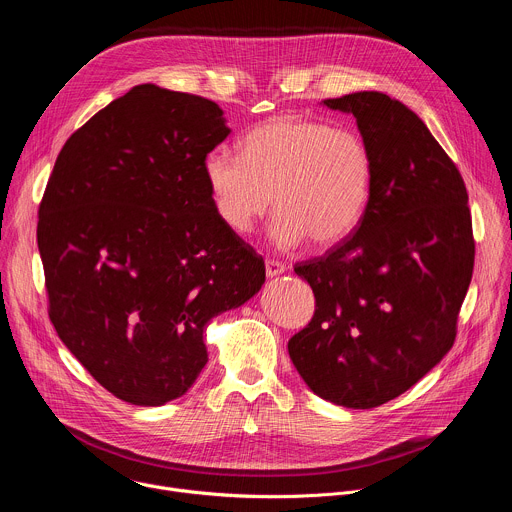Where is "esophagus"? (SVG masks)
Masks as SVG:
<instances>
[{
	"label": "esophagus",
	"mask_w": 512,
	"mask_h": 512,
	"mask_svg": "<svg viewBox=\"0 0 512 512\" xmlns=\"http://www.w3.org/2000/svg\"><path fill=\"white\" fill-rule=\"evenodd\" d=\"M265 273H267V277L269 279H273V277H277V275H281V273H285V267H283V263H279V261H265Z\"/></svg>",
	"instance_id": "34e87169"
}]
</instances>
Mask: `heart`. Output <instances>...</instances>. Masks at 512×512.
<instances>
[{
    "label": "heart",
    "instance_id": "heart-1",
    "mask_svg": "<svg viewBox=\"0 0 512 512\" xmlns=\"http://www.w3.org/2000/svg\"><path fill=\"white\" fill-rule=\"evenodd\" d=\"M204 176L218 218L233 233H251L275 202L269 237L277 247L294 249L308 239L334 247L367 214L375 164L356 131L279 115L245 135L243 154L212 150Z\"/></svg>",
    "mask_w": 512,
    "mask_h": 512
}]
</instances>
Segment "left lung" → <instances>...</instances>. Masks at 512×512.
<instances>
[{"label": "left lung", "instance_id": "left-lung-1", "mask_svg": "<svg viewBox=\"0 0 512 512\" xmlns=\"http://www.w3.org/2000/svg\"><path fill=\"white\" fill-rule=\"evenodd\" d=\"M322 105L354 115L373 154V194L348 239L296 265L316 312L287 350L318 397L371 409L411 389L454 344L474 269L468 192L403 103L360 91Z\"/></svg>", "mask_w": 512, "mask_h": 512}]
</instances>
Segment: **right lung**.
Masks as SVG:
<instances>
[{
	"mask_svg": "<svg viewBox=\"0 0 512 512\" xmlns=\"http://www.w3.org/2000/svg\"><path fill=\"white\" fill-rule=\"evenodd\" d=\"M231 129L216 103L137 85L56 158L38 221L50 320L115 397L158 407L208 360L204 330L249 302L265 265L218 218L204 160Z\"/></svg>",
	"mask_w": 512,
	"mask_h": 512,
	"instance_id": "right-lung-1",
	"label": "right lung"
}]
</instances>
